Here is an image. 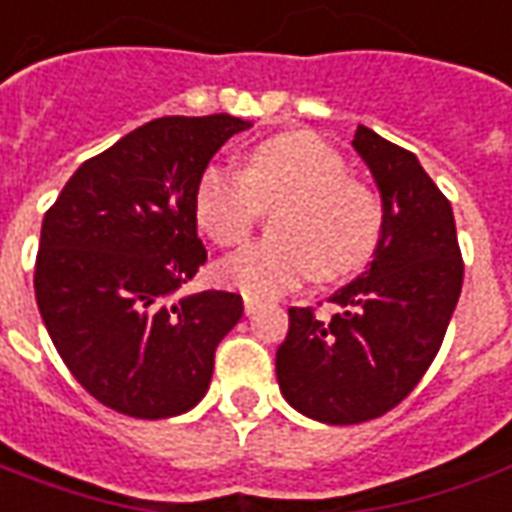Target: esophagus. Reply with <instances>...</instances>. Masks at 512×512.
Masks as SVG:
<instances>
[{
  "instance_id": "obj_1",
  "label": "esophagus",
  "mask_w": 512,
  "mask_h": 512,
  "mask_svg": "<svg viewBox=\"0 0 512 512\" xmlns=\"http://www.w3.org/2000/svg\"><path fill=\"white\" fill-rule=\"evenodd\" d=\"M242 303H245V314H256V311L264 306L262 297H256V295H245L242 297Z\"/></svg>"
}]
</instances>
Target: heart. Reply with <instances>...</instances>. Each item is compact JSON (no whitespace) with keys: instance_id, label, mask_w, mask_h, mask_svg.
Wrapping results in <instances>:
<instances>
[{"instance_id":"1","label":"heart","mask_w":512,"mask_h":512,"mask_svg":"<svg viewBox=\"0 0 512 512\" xmlns=\"http://www.w3.org/2000/svg\"><path fill=\"white\" fill-rule=\"evenodd\" d=\"M275 237L220 262V281L245 295H281L317 273L336 281L375 253L383 209L344 157L314 132L267 137L242 157V170L209 165L192 190L195 220L220 248L250 237L267 206Z\"/></svg>"}]
</instances>
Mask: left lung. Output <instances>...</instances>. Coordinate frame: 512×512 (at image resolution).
<instances>
[{"mask_svg":"<svg viewBox=\"0 0 512 512\" xmlns=\"http://www.w3.org/2000/svg\"><path fill=\"white\" fill-rule=\"evenodd\" d=\"M353 148L383 198L375 259L331 297V317L289 308L275 353L286 402L325 424L369 422L397 408L433 364L463 286L452 206L419 159L366 126L355 129Z\"/></svg>","mask_w":512,"mask_h":512,"instance_id":"left-lung-1","label":"left lung"}]
</instances>
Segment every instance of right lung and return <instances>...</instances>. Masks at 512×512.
<instances>
[{
  "mask_svg": "<svg viewBox=\"0 0 512 512\" xmlns=\"http://www.w3.org/2000/svg\"><path fill=\"white\" fill-rule=\"evenodd\" d=\"M248 126L226 112L157 118L82 162L43 217L35 259L43 325L79 386L112 411L168 419L209 389L242 297L173 295L206 262L195 181Z\"/></svg>",
  "mask_w": 512,
  "mask_h": 512,
  "instance_id": "1",
  "label": "right lung"
}]
</instances>
